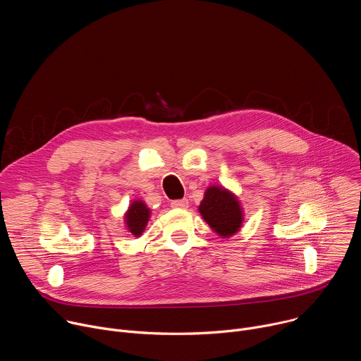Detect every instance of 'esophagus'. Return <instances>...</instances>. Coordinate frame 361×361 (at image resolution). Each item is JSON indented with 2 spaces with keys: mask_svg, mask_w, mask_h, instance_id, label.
Instances as JSON below:
<instances>
[{
  "mask_svg": "<svg viewBox=\"0 0 361 361\" xmlns=\"http://www.w3.org/2000/svg\"><path fill=\"white\" fill-rule=\"evenodd\" d=\"M171 207L173 209H187L188 207V200L187 198L174 200V201H171Z\"/></svg>",
  "mask_w": 361,
  "mask_h": 361,
  "instance_id": "1",
  "label": "esophagus"
}]
</instances>
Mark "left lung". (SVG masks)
Instances as JSON below:
<instances>
[{
    "label": "left lung",
    "instance_id": "8db88e82",
    "mask_svg": "<svg viewBox=\"0 0 361 361\" xmlns=\"http://www.w3.org/2000/svg\"><path fill=\"white\" fill-rule=\"evenodd\" d=\"M198 212L205 223L221 237L235 234L243 223V210L237 197L219 185L205 190Z\"/></svg>",
    "mask_w": 361,
    "mask_h": 361
}]
</instances>
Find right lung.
Listing matches in <instances>:
<instances>
[{"instance_id": "add662e5", "label": "right lung", "mask_w": 361, "mask_h": 361, "mask_svg": "<svg viewBox=\"0 0 361 361\" xmlns=\"http://www.w3.org/2000/svg\"><path fill=\"white\" fill-rule=\"evenodd\" d=\"M148 219H149V209L142 201L140 200L134 201L128 207V212L126 214V224L128 231L135 237L141 235V233L144 231L148 223Z\"/></svg>"}]
</instances>
